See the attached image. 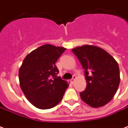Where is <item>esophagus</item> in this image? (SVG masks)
<instances>
[{
	"label": "esophagus",
	"instance_id": "1",
	"mask_svg": "<svg viewBox=\"0 0 128 128\" xmlns=\"http://www.w3.org/2000/svg\"><path fill=\"white\" fill-rule=\"evenodd\" d=\"M76 78V76H73V78L70 80V82H71V84H74V81H75V79Z\"/></svg>",
	"mask_w": 128,
	"mask_h": 128
}]
</instances>
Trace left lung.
Segmentation results:
<instances>
[{
    "mask_svg": "<svg viewBox=\"0 0 128 128\" xmlns=\"http://www.w3.org/2000/svg\"><path fill=\"white\" fill-rule=\"evenodd\" d=\"M72 50L85 70L86 88L80 94L82 101L92 108L107 104L120 82L118 62L106 50L93 45H83Z\"/></svg>",
    "mask_w": 128,
    "mask_h": 128,
    "instance_id": "obj_1",
    "label": "left lung"
}]
</instances>
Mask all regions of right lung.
<instances>
[{"mask_svg": "<svg viewBox=\"0 0 128 128\" xmlns=\"http://www.w3.org/2000/svg\"><path fill=\"white\" fill-rule=\"evenodd\" d=\"M64 47L44 44L29 53L19 69V82L27 100L41 110L56 106L69 84L60 76L56 62L66 50Z\"/></svg>", "mask_w": 128, "mask_h": 128, "instance_id": "obj_1", "label": "right lung"}]
</instances>
